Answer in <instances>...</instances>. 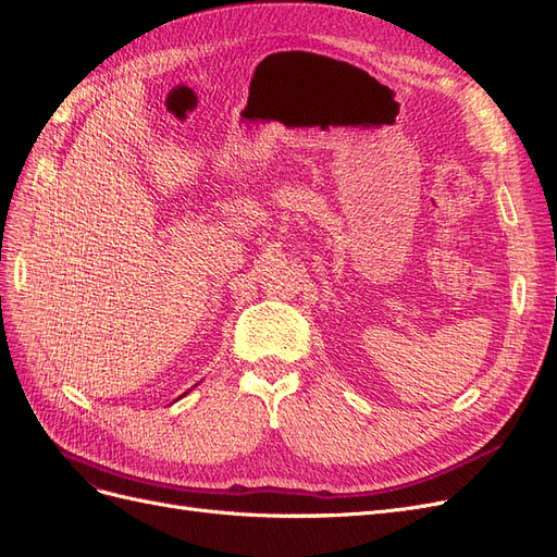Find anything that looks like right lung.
Segmentation results:
<instances>
[{"label": "right lung", "instance_id": "obj_1", "mask_svg": "<svg viewBox=\"0 0 557 557\" xmlns=\"http://www.w3.org/2000/svg\"><path fill=\"white\" fill-rule=\"evenodd\" d=\"M181 397H183V395H181Z\"/></svg>", "mask_w": 557, "mask_h": 557}]
</instances>
